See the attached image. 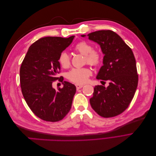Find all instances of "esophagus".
Listing matches in <instances>:
<instances>
[{
	"label": "esophagus",
	"mask_w": 156,
	"mask_h": 156,
	"mask_svg": "<svg viewBox=\"0 0 156 156\" xmlns=\"http://www.w3.org/2000/svg\"><path fill=\"white\" fill-rule=\"evenodd\" d=\"M76 88H77V90H79V89H80V88H81L83 87V85H82V84H76Z\"/></svg>",
	"instance_id": "esophagus-1"
}]
</instances>
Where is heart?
<instances>
[{
    "instance_id": "heart-1",
    "label": "heart",
    "mask_w": 156,
    "mask_h": 156,
    "mask_svg": "<svg viewBox=\"0 0 156 156\" xmlns=\"http://www.w3.org/2000/svg\"><path fill=\"white\" fill-rule=\"evenodd\" d=\"M74 50L84 56V61L92 66H98L102 60V54L100 51L93 49V46L89 42L82 40L74 46ZM58 62L64 68H68L71 65V58L66 52H62L58 56ZM92 71L88 68H73L68 72L67 79L75 84L85 83L88 77L91 76Z\"/></svg>"
}]
</instances>
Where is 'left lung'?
<instances>
[{
  "label": "left lung",
  "instance_id": "obj_1",
  "mask_svg": "<svg viewBox=\"0 0 156 156\" xmlns=\"http://www.w3.org/2000/svg\"><path fill=\"white\" fill-rule=\"evenodd\" d=\"M84 37L85 35H82ZM88 39L100 45L104 54L96 79L108 81V85L95 86L90 103L103 118L119 115L129 105L138 85V74L133 51L121 37L110 30L88 34Z\"/></svg>",
  "mask_w": 156,
  "mask_h": 156
}]
</instances>
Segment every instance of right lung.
Returning <instances> with one entry per match:
<instances>
[{
  "instance_id": "right-lung-1",
  "label": "right lung",
  "mask_w": 156,
  "mask_h": 156,
  "mask_svg": "<svg viewBox=\"0 0 156 156\" xmlns=\"http://www.w3.org/2000/svg\"><path fill=\"white\" fill-rule=\"evenodd\" d=\"M74 36L68 38L48 36L32 44L20 68V84L23 96L34 114L41 120L58 122L62 120L72 107L76 92L74 84L64 81L63 87L53 88L58 77L60 65L58 56L72 44Z\"/></svg>"
}]
</instances>
